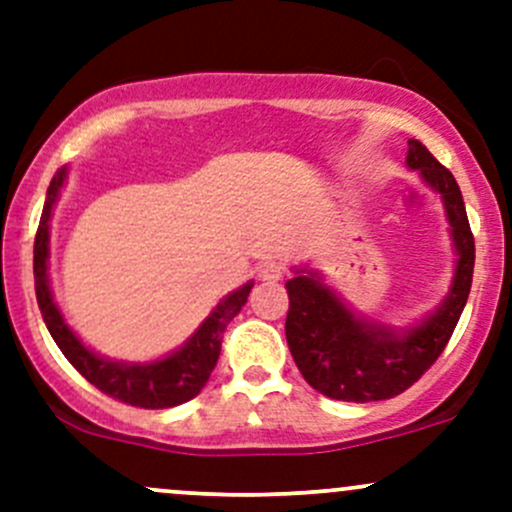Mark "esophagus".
<instances>
[{
  "instance_id": "1",
  "label": "esophagus",
  "mask_w": 512,
  "mask_h": 512,
  "mask_svg": "<svg viewBox=\"0 0 512 512\" xmlns=\"http://www.w3.org/2000/svg\"><path fill=\"white\" fill-rule=\"evenodd\" d=\"M282 275H285V265H282L280 260H275V257H267V260H262L260 265H257V277L265 282H277L282 280Z\"/></svg>"
}]
</instances>
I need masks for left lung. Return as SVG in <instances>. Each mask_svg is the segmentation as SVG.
Segmentation results:
<instances>
[{
  "label": "left lung",
  "mask_w": 512,
  "mask_h": 512,
  "mask_svg": "<svg viewBox=\"0 0 512 512\" xmlns=\"http://www.w3.org/2000/svg\"><path fill=\"white\" fill-rule=\"evenodd\" d=\"M406 165L418 170L423 183L441 195L456 250L451 289L421 322L391 327L356 314L332 287L324 285L317 270L294 267V277L285 285L289 352L304 381L329 399L354 404L384 401L416 384L446 349L471 294L476 242L456 178L414 138L409 141Z\"/></svg>",
  "instance_id": "obj_1"
}]
</instances>
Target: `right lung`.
I'll return each instance as SVG.
<instances>
[{"instance_id": "add662e5", "label": "right lung", "mask_w": 512, "mask_h": 512, "mask_svg": "<svg viewBox=\"0 0 512 512\" xmlns=\"http://www.w3.org/2000/svg\"><path fill=\"white\" fill-rule=\"evenodd\" d=\"M66 173H69V168L64 165L51 178L49 190H46L44 213H41L34 240L36 302H39L41 317H44L46 329L54 337L56 347L64 352L71 366L86 381H91L96 389L123 401V404L141 406V409H170V406L195 399L200 389L208 384L210 374L218 364L227 324L245 307L247 294L255 282H247V285L220 299L218 307L203 319L193 337L168 356H160L156 361H118L96 354L66 324L64 314L56 307L49 282V223L61 188H64Z\"/></svg>"}]
</instances>
